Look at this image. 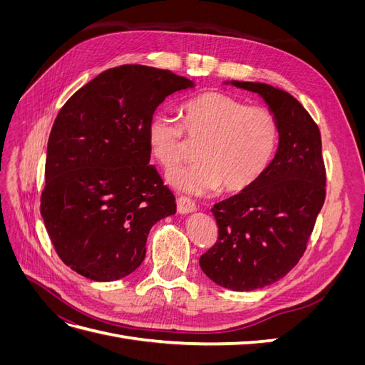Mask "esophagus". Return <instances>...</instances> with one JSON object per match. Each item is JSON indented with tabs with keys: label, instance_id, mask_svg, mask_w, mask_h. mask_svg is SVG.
<instances>
[{
	"label": "esophagus",
	"instance_id": "obj_1",
	"mask_svg": "<svg viewBox=\"0 0 365 365\" xmlns=\"http://www.w3.org/2000/svg\"><path fill=\"white\" fill-rule=\"evenodd\" d=\"M176 210H178V213H181V215L192 213L196 210V204L192 200H189V197L180 196L178 200H176Z\"/></svg>",
	"mask_w": 365,
	"mask_h": 365
}]
</instances>
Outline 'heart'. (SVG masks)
Segmentation results:
<instances>
[{
	"instance_id": "heart-1",
	"label": "heart",
	"mask_w": 365,
	"mask_h": 365,
	"mask_svg": "<svg viewBox=\"0 0 365 365\" xmlns=\"http://www.w3.org/2000/svg\"><path fill=\"white\" fill-rule=\"evenodd\" d=\"M180 117L181 121L157 114L146 128L149 150L165 173L180 169L187 160L185 137L200 143V163L169 176L178 190L244 193L269 169L280 141V123L269 109L250 106L227 93L207 91L182 103Z\"/></svg>"
}]
</instances>
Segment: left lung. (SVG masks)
<instances>
[{"label": "left lung", "instance_id": "8db88e82", "mask_svg": "<svg viewBox=\"0 0 365 365\" xmlns=\"http://www.w3.org/2000/svg\"><path fill=\"white\" fill-rule=\"evenodd\" d=\"M260 94L280 123L277 153L250 190L215 204V245L201 269L231 291H252L284 277L303 257L326 200L322 134L303 105L279 88L231 82Z\"/></svg>", "mask_w": 365, "mask_h": 365}]
</instances>
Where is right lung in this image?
I'll return each instance as SVG.
<instances>
[{
	"mask_svg": "<svg viewBox=\"0 0 365 365\" xmlns=\"http://www.w3.org/2000/svg\"><path fill=\"white\" fill-rule=\"evenodd\" d=\"M193 82L169 70L120 65L77 90L54 120L41 215L54 251L77 274L113 282L135 271L175 196L149 164V120Z\"/></svg>",
	"mask_w": 365,
	"mask_h": 365,
	"instance_id": "1",
	"label": "right lung"
}]
</instances>
